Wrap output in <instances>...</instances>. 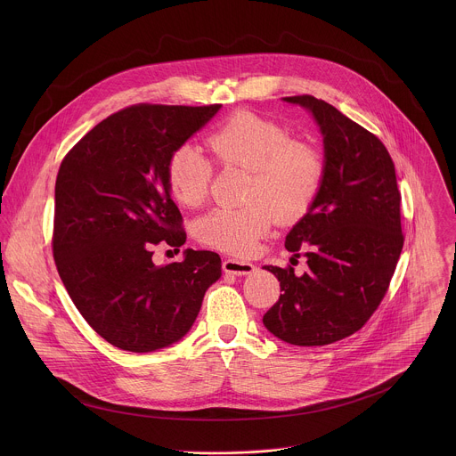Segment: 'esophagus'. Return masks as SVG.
I'll use <instances>...</instances> for the list:
<instances>
[{
  "label": "esophagus",
  "mask_w": 456,
  "mask_h": 456,
  "mask_svg": "<svg viewBox=\"0 0 456 456\" xmlns=\"http://www.w3.org/2000/svg\"><path fill=\"white\" fill-rule=\"evenodd\" d=\"M223 270L226 273H233V275H248V273L255 272V265L249 261L228 258V260L223 261Z\"/></svg>",
  "instance_id": "obj_1"
}]
</instances>
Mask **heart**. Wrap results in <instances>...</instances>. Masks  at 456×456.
Wrapping results in <instances>:
<instances>
[{
    "label": "heart",
    "instance_id": "1",
    "mask_svg": "<svg viewBox=\"0 0 456 456\" xmlns=\"http://www.w3.org/2000/svg\"><path fill=\"white\" fill-rule=\"evenodd\" d=\"M207 147L223 167H240L251 177L242 207H219L196 226L201 244L233 255L251 256L273 219L302 217L323 186L326 163L322 149L293 138L281 123L242 110L207 134ZM214 167L193 143H183L167 159L165 177L172 196L184 207H198L208 195Z\"/></svg>",
    "mask_w": 456,
    "mask_h": 456
}]
</instances>
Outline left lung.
Returning a JSON list of instances; mask_svg holds the SVG:
<instances>
[{
  "instance_id": "1",
  "label": "left lung",
  "mask_w": 456,
  "mask_h": 456,
  "mask_svg": "<svg viewBox=\"0 0 456 456\" xmlns=\"http://www.w3.org/2000/svg\"><path fill=\"white\" fill-rule=\"evenodd\" d=\"M284 100L318 121L326 172L309 212L284 242L309 268L295 275L291 265L265 266L282 295L263 325L293 346H326L358 331L385 298L403 246L402 196L390 152L374 133L311 94Z\"/></svg>"
}]
</instances>
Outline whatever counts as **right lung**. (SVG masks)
Wrapping results in <instances>:
<instances>
[{
    "label": "right lung",
    "instance_id": "add662e5",
    "mask_svg": "<svg viewBox=\"0 0 456 456\" xmlns=\"http://www.w3.org/2000/svg\"><path fill=\"white\" fill-rule=\"evenodd\" d=\"M219 109L131 105L86 133L61 161L54 261L82 318L119 349L149 353L183 338L221 277L212 251L152 263V248L163 242L177 253L186 242L167 159Z\"/></svg>",
    "mask_w": 456,
    "mask_h": 456
}]
</instances>
